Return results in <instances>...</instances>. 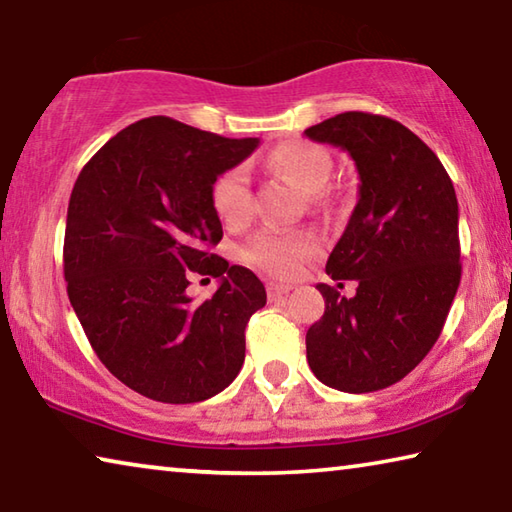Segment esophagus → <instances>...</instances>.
Masks as SVG:
<instances>
[{"instance_id":"1","label":"esophagus","mask_w":512,"mask_h":512,"mask_svg":"<svg viewBox=\"0 0 512 512\" xmlns=\"http://www.w3.org/2000/svg\"><path fill=\"white\" fill-rule=\"evenodd\" d=\"M289 291H291L289 284H275V282H271V284H268V300H271V302L282 300Z\"/></svg>"}]
</instances>
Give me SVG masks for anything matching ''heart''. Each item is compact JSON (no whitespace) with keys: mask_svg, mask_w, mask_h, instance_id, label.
<instances>
[{"mask_svg":"<svg viewBox=\"0 0 512 512\" xmlns=\"http://www.w3.org/2000/svg\"><path fill=\"white\" fill-rule=\"evenodd\" d=\"M271 167L298 192L316 196L332 178V160L314 144H284L271 153ZM212 207L219 219L237 225L250 214V176L246 167L223 171L212 185ZM318 253V241L309 232H262L244 250L250 264L275 277H291L302 262Z\"/></svg>","mask_w":512,"mask_h":512,"instance_id":"obj_1","label":"heart"}]
</instances>
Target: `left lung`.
Returning <instances> with one entry per match:
<instances>
[{
	"label": "left lung",
	"mask_w": 512,
	"mask_h": 512,
	"mask_svg": "<svg viewBox=\"0 0 512 512\" xmlns=\"http://www.w3.org/2000/svg\"><path fill=\"white\" fill-rule=\"evenodd\" d=\"M305 135L348 151L359 173L357 205L325 266L332 280H357V293L316 287L325 314L307 332L309 368L336 391H381L427 357L461 282L452 178L395 119L341 112Z\"/></svg>",
	"instance_id": "1"
}]
</instances>
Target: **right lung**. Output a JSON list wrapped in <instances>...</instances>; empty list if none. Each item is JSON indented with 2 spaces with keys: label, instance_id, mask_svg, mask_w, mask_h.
<instances>
[{
  "label": "right lung",
  "instance_id": "obj_1",
  "mask_svg": "<svg viewBox=\"0 0 512 512\" xmlns=\"http://www.w3.org/2000/svg\"><path fill=\"white\" fill-rule=\"evenodd\" d=\"M259 146L169 117L119 131L76 178L65 225L67 296L103 366L155 402H203L244 366L248 318L266 289L212 248L223 237L212 185ZM192 274L219 276L210 301Z\"/></svg>",
  "mask_w": 512,
  "mask_h": 512
}]
</instances>
